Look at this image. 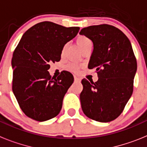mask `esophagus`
I'll use <instances>...</instances> for the list:
<instances>
[{
  "instance_id": "1",
  "label": "esophagus",
  "mask_w": 147,
  "mask_h": 147,
  "mask_svg": "<svg viewBox=\"0 0 147 147\" xmlns=\"http://www.w3.org/2000/svg\"><path fill=\"white\" fill-rule=\"evenodd\" d=\"M74 79H75V81H80V78H78L77 76H75V77H74Z\"/></svg>"
}]
</instances>
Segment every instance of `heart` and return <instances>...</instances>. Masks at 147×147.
Segmentation results:
<instances>
[{
	"instance_id": "heart-1",
	"label": "heart",
	"mask_w": 147,
	"mask_h": 147,
	"mask_svg": "<svg viewBox=\"0 0 147 147\" xmlns=\"http://www.w3.org/2000/svg\"><path fill=\"white\" fill-rule=\"evenodd\" d=\"M76 43L82 51L87 49L88 47H90L92 45V42L91 41V39H89L87 36H78V38L76 39ZM66 69L71 71H77L79 69V66H78L77 64L69 63L66 66Z\"/></svg>"
}]
</instances>
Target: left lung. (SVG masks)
<instances>
[{"mask_svg":"<svg viewBox=\"0 0 147 147\" xmlns=\"http://www.w3.org/2000/svg\"><path fill=\"white\" fill-rule=\"evenodd\" d=\"M92 40L89 69H96V82L81 81V108L87 117L108 123L117 118L133 92L137 61L129 39L109 24L90 26L79 33Z\"/></svg>","mask_w":147,"mask_h":147,"instance_id":"left-lung-1","label":"left lung"}]
</instances>
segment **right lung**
Here are the masks:
<instances>
[{"label":"right lung","instance_id":"obj_1","mask_svg":"<svg viewBox=\"0 0 147 147\" xmlns=\"http://www.w3.org/2000/svg\"><path fill=\"white\" fill-rule=\"evenodd\" d=\"M79 29L42 22L22 36L12 58L13 91L28 117L43 122L60 113L74 78L69 71L51 78L48 70L50 63L60 61L64 45L76 37Z\"/></svg>","mask_w":147,"mask_h":147}]
</instances>
